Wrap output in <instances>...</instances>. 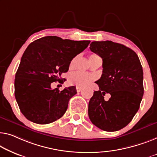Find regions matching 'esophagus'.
Instances as JSON below:
<instances>
[{"label": "esophagus", "mask_w": 157, "mask_h": 157, "mask_svg": "<svg viewBox=\"0 0 157 157\" xmlns=\"http://www.w3.org/2000/svg\"><path fill=\"white\" fill-rule=\"evenodd\" d=\"M76 90H77V92H80L82 90V88L80 87V86H77Z\"/></svg>", "instance_id": "esophagus-1"}]
</instances>
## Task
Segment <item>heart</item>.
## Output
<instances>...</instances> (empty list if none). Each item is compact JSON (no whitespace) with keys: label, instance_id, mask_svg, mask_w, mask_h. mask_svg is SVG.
Masks as SVG:
<instances>
[{"label":"heart","instance_id":"b5f03b06","mask_svg":"<svg viewBox=\"0 0 157 157\" xmlns=\"http://www.w3.org/2000/svg\"><path fill=\"white\" fill-rule=\"evenodd\" d=\"M75 61L76 58H75L71 60L70 67H72L74 66ZM94 79V77L91 75L85 74L81 72H73L70 77V82L72 85L81 86V87H85V86L90 85Z\"/></svg>","mask_w":157,"mask_h":157}]
</instances>
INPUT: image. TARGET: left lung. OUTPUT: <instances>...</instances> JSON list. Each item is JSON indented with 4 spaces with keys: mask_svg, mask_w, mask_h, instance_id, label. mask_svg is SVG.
Instances as JSON below:
<instances>
[{
    "mask_svg": "<svg viewBox=\"0 0 157 157\" xmlns=\"http://www.w3.org/2000/svg\"><path fill=\"white\" fill-rule=\"evenodd\" d=\"M90 50L102 58L103 73L95 82L94 91L88 106L90 121L104 131L122 129L138 111L144 94L143 71L137 53L111 41H93ZM106 93L111 97L104 99Z\"/></svg>",
    "mask_w": 157,
    "mask_h": 157,
    "instance_id": "left-lung-1",
    "label": "left lung"
}]
</instances>
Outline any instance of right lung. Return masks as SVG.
I'll list each match as a JSON object with an SVG mask.
<instances>
[{"label":"right lung","mask_w":157,"mask_h":157,"mask_svg":"<svg viewBox=\"0 0 157 157\" xmlns=\"http://www.w3.org/2000/svg\"><path fill=\"white\" fill-rule=\"evenodd\" d=\"M90 41H72L56 36L36 39L23 53L15 79V96L25 118L37 124L51 123L64 115L69 100L77 94L75 86L60 91L51 89L62 83L72 58L87 47Z\"/></svg>","instance_id":"add662e5"}]
</instances>
